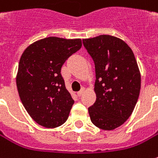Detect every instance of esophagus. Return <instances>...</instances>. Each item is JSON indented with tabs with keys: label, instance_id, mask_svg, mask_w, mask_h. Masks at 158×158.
Wrapping results in <instances>:
<instances>
[{
	"label": "esophagus",
	"instance_id": "obj_1",
	"mask_svg": "<svg viewBox=\"0 0 158 158\" xmlns=\"http://www.w3.org/2000/svg\"><path fill=\"white\" fill-rule=\"evenodd\" d=\"M84 92H85V88H82L80 91H79V92L77 93V94H78V96H81L83 94H84Z\"/></svg>",
	"mask_w": 158,
	"mask_h": 158
}]
</instances>
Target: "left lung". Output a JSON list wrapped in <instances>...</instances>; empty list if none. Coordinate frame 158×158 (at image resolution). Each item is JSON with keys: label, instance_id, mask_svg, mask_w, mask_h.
I'll list each match as a JSON object with an SVG mask.
<instances>
[{"label": "left lung", "instance_id": "8db88e82", "mask_svg": "<svg viewBox=\"0 0 158 158\" xmlns=\"http://www.w3.org/2000/svg\"><path fill=\"white\" fill-rule=\"evenodd\" d=\"M95 67L96 101L88 108L95 127L110 131L133 113L141 90V73L134 52L121 39L100 35L83 40Z\"/></svg>", "mask_w": 158, "mask_h": 158}]
</instances>
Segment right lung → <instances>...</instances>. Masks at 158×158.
<instances>
[{"instance_id":"add662e5","label":"right lung","mask_w":158,"mask_h":158,"mask_svg":"<svg viewBox=\"0 0 158 158\" xmlns=\"http://www.w3.org/2000/svg\"><path fill=\"white\" fill-rule=\"evenodd\" d=\"M82 46L80 39L48 37L33 42L21 56L17 74L20 100L31 118L46 128L65 122L74 101L61 68Z\"/></svg>"}]
</instances>
